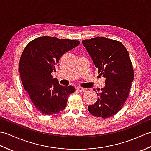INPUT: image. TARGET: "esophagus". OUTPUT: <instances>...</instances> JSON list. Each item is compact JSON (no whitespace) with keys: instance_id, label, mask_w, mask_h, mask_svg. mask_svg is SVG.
<instances>
[{"instance_id":"esophagus-1","label":"esophagus","mask_w":151,"mask_h":151,"mask_svg":"<svg viewBox=\"0 0 151 151\" xmlns=\"http://www.w3.org/2000/svg\"><path fill=\"white\" fill-rule=\"evenodd\" d=\"M86 90V89L81 88V87H78L77 88H76V91H78V92H84Z\"/></svg>"}]
</instances>
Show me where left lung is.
I'll return each mask as SVG.
<instances>
[{"label": "left lung", "mask_w": 151, "mask_h": 151, "mask_svg": "<svg viewBox=\"0 0 151 151\" xmlns=\"http://www.w3.org/2000/svg\"><path fill=\"white\" fill-rule=\"evenodd\" d=\"M82 44L98 69L99 75L106 78L105 87L97 93V101L89 106L88 111L102 119L112 117L123 106L134 79L129 54L120 41L103 37L84 40Z\"/></svg>", "instance_id": "1"}]
</instances>
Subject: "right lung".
Returning a JSON list of instances; mask_svg holds the SVG:
<instances>
[{
  "label": "right lung",
  "instance_id": "1",
  "mask_svg": "<svg viewBox=\"0 0 151 151\" xmlns=\"http://www.w3.org/2000/svg\"><path fill=\"white\" fill-rule=\"evenodd\" d=\"M80 44L79 41L42 36L28 43L19 62L22 84L34 106L44 115L59 114L66 107L72 86L59 84L52 73L60 58Z\"/></svg>",
  "mask_w": 151,
  "mask_h": 151
}]
</instances>
